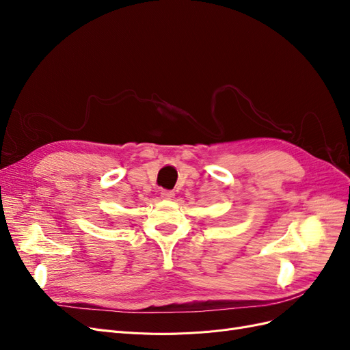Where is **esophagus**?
Masks as SVG:
<instances>
[{"label": "esophagus", "instance_id": "34e87169", "mask_svg": "<svg viewBox=\"0 0 350 350\" xmlns=\"http://www.w3.org/2000/svg\"><path fill=\"white\" fill-rule=\"evenodd\" d=\"M174 196H175V193L174 191H167V189H163V191L161 193V197L163 200H172Z\"/></svg>", "mask_w": 350, "mask_h": 350}]
</instances>
